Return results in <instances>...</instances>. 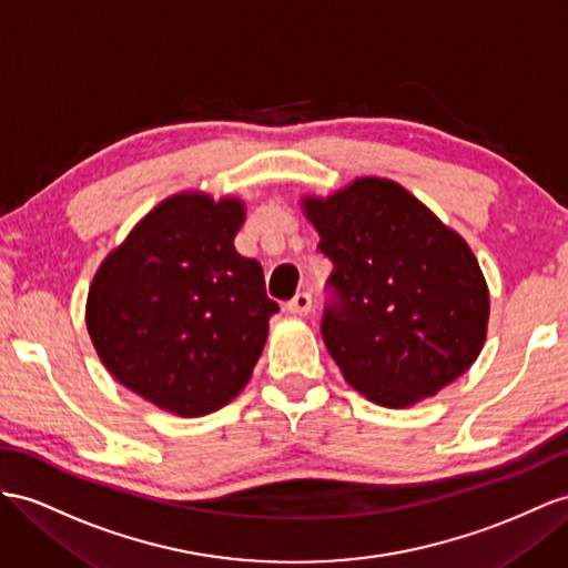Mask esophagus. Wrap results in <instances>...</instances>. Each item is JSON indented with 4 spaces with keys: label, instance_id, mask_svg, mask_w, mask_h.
Wrapping results in <instances>:
<instances>
[{
    "label": "esophagus",
    "instance_id": "1",
    "mask_svg": "<svg viewBox=\"0 0 568 568\" xmlns=\"http://www.w3.org/2000/svg\"><path fill=\"white\" fill-rule=\"evenodd\" d=\"M287 312L295 316H307L312 312V297L307 293H297L293 300L287 302Z\"/></svg>",
    "mask_w": 568,
    "mask_h": 568
}]
</instances>
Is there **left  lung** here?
Wrapping results in <instances>:
<instances>
[{
  "instance_id": "1",
  "label": "left lung",
  "mask_w": 568,
  "mask_h": 568,
  "mask_svg": "<svg viewBox=\"0 0 568 568\" xmlns=\"http://www.w3.org/2000/svg\"><path fill=\"white\" fill-rule=\"evenodd\" d=\"M302 211L333 264L322 333L345 382L396 410L456 382L489 324V287L468 242L384 178L304 196Z\"/></svg>"
}]
</instances>
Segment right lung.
<instances>
[{"mask_svg":"<svg viewBox=\"0 0 568 568\" xmlns=\"http://www.w3.org/2000/svg\"><path fill=\"white\" fill-rule=\"evenodd\" d=\"M237 196L160 201L95 271L85 326L105 369L155 408L203 417L250 384L278 304L235 250Z\"/></svg>","mask_w":568,"mask_h":568,"instance_id":"right-lung-1","label":"right lung"}]
</instances>
